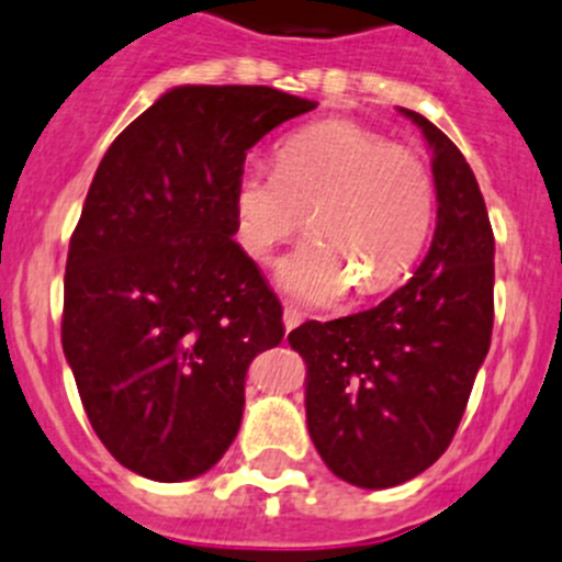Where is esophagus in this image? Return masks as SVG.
<instances>
[{
    "label": "esophagus",
    "instance_id": "34e87169",
    "mask_svg": "<svg viewBox=\"0 0 562 562\" xmlns=\"http://www.w3.org/2000/svg\"><path fill=\"white\" fill-rule=\"evenodd\" d=\"M282 324H285V329L291 333V329H296L299 324H302V313L293 311V307H285V313H282Z\"/></svg>",
    "mask_w": 562,
    "mask_h": 562
}]
</instances>
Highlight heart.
<instances>
[{
  "label": "heart",
  "mask_w": 562,
  "mask_h": 562,
  "mask_svg": "<svg viewBox=\"0 0 562 562\" xmlns=\"http://www.w3.org/2000/svg\"><path fill=\"white\" fill-rule=\"evenodd\" d=\"M235 235L269 260L299 229L316 240L285 257L280 285L311 305L400 282L435 222V180L422 155L349 119H327L277 146V169H244L233 191Z\"/></svg>",
  "instance_id": "1"
}]
</instances>
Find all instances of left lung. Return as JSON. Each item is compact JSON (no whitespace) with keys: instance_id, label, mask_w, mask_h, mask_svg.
I'll list each match as a JSON object with an SVG mask.
<instances>
[{"instance_id":"obj_1","label":"left lung","mask_w":562,"mask_h":562,"mask_svg":"<svg viewBox=\"0 0 562 562\" xmlns=\"http://www.w3.org/2000/svg\"><path fill=\"white\" fill-rule=\"evenodd\" d=\"M432 149L438 222L427 257L385 302L305 322L307 429L327 469L358 487L402 485L452 443L494 329V229L458 146L400 108Z\"/></svg>"}]
</instances>
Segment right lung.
I'll use <instances>...</instances> for the list:
<instances>
[{
	"label": "right lung",
	"mask_w": 562,
	"mask_h": 562,
	"mask_svg": "<svg viewBox=\"0 0 562 562\" xmlns=\"http://www.w3.org/2000/svg\"><path fill=\"white\" fill-rule=\"evenodd\" d=\"M318 102L266 86H177L110 144L66 260L63 352L124 469L182 482L222 460L246 369L285 335L233 240L246 151Z\"/></svg>",
	"instance_id": "right-lung-1"
}]
</instances>
